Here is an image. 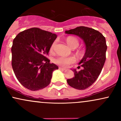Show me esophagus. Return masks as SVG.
I'll list each match as a JSON object with an SVG mask.
<instances>
[{
	"mask_svg": "<svg viewBox=\"0 0 121 121\" xmlns=\"http://www.w3.org/2000/svg\"><path fill=\"white\" fill-rule=\"evenodd\" d=\"M59 69H61V70H65V68H62V67H59Z\"/></svg>",
	"mask_w": 121,
	"mask_h": 121,
	"instance_id": "34e87169",
	"label": "esophagus"
}]
</instances>
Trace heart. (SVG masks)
<instances>
[{"instance_id": "b5f03b06", "label": "heart", "mask_w": 121, "mask_h": 121, "mask_svg": "<svg viewBox=\"0 0 121 121\" xmlns=\"http://www.w3.org/2000/svg\"><path fill=\"white\" fill-rule=\"evenodd\" d=\"M66 43L69 47L71 48H77L79 45V41L77 39L73 37H69L66 39ZM56 41H54L51 47V50H53L56 46ZM76 61L75 58L73 57H64L59 56L54 59L53 61L56 64L61 65L62 66H67L69 65L74 63Z\"/></svg>"}]
</instances>
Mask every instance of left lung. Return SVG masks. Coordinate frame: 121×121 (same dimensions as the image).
<instances>
[{"label": "left lung", "mask_w": 121, "mask_h": 121, "mask_svg": "<svg viewBox=\"0 0 121 121\" xmlns=\"http://www.w3.org/2000/svg\"><path fill=\"white\" fill-rule=\"evenodd\" d=\"M65 34L78 36L83 40L86 48L84 56L78 63V67L82 69L78 72L72 69L74 76L68 79L67 82L76 89H86L96 81L103 68L106 60V39L98 30L84 26L66 30Z\"/></svg>", "instance_id": "1"}]
</instances>
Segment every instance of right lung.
I'll return each instance as SVG.
<instances>
[{
    "label": "right lung",
    "mask_w": 121,
    "mask_h": 121,
    "mask_svg": "<svg viewBox=\"0 0 121 121\" xmlns=\"http://www.w3.org/2000/svg\"><path fill=\"white\" fill-rule=\"evenodd\" d=\"M56 38L55 34L32 28L21 32L13 39L12 69L23 86L36 91L50 84L53 72L59 67L50 63L46 56Z\"/></svg>",
    "instance_id": "1"
}]
</instances>
